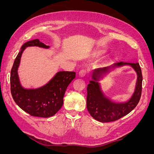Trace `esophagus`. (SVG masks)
<instances>
[{"label":"esophagus","mask_w":154,"mask_h":154,"mask_svg":"<svg viewBox=\"0 0 154 154\" xmlns=\"http://www.w3.org/2000/svg\"><path fill=\"white\" fill-rule=\"evenodd\" d=\"M87 73H88V71L86 70V69H81V70L79 71V76L83 77V76H85V75H87Z\"/></svg>","instance_id":"34e87169"}]
</instances>
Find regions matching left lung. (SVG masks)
I'll list each match as a JSON object with an SVG mask.
<instances>
[{
  "label": "left lung",
  "mask_w": 154,
  "mask_h": 154,
  "mask_svg": "<svg viewBox=\"0 0 154 154\" xmlns=\"http://www.w3.org/2000/svg\"><path fill=\"white\" fill-rule=\"evenodd\" d=\"M130 65L136 71L138 79L136 90L131 98L126 103H116L111 102L103 94L98 81L103 75L108 72L111 68ZM92 81L87 87V109L90 114L97 121L107 123L119 120L127 115L135 108L140 102L142 94V74L139 63H115L111 66L94 69L92 75Z\"/></svg>",
  "instance_id": "obj_1"
}]
</instances>
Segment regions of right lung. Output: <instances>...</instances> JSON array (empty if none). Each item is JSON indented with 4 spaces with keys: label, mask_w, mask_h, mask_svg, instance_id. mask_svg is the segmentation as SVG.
Returning <instances> with one entry per match:
<instances>
[{
    "label": "right lung",
    "mask_w": 154,
    "mask_h": 154,
    "mask_svg": "<svg viewBox=\"0 0 154 154\" xmlns=\"http://www.w3.org/2000/svg\"><path fill=\"white\" fill-rule=\"evenodd\" d=\"M30 46L50 48L38 39L31 40L22 46L10 73L11 94L16 104L25 112L32 116L48 118L54 116L62 106L65 91L75 79V73L59 71L46 85L36 89H25L20 84L17 69L23 51Z\"/></svg>",
    "instance_id": "1"
}]
</instances>
